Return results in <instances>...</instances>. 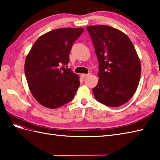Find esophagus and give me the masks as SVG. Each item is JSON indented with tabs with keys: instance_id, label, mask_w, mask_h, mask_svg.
Returning <instances> with one entry per match:
<instances>
[{
	"instance_id": "34e87169",
	"label": "esophagus",
	"mask_w": 160,
	"mask_h": 160,
	"mask_svg": "<svg viewBox=\"0 0 160 160\" xmlns=\"http://www.w3.org/2000/svg\"><path fill=\"white\" fill-rule=\"evenodd\" d=\"M89 75H90V73H89V74H81L80 75V77L84 79V78H87L88 76H89Z\"/></svg>"
}]
</instances>
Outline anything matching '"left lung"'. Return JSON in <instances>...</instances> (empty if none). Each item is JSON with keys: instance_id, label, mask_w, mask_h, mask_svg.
<instances>
[{"instance_id": "obj_1", "label": "left lung", "mask_w": 160, "mask_h": 160, "mask_svg": "<svg viewBox=\"0 0 160 160\" xmlns=\"http://www.w3.org/2000/svg\"><path fill=\"white\" fill-rule=\"evenodd\" d=\"M99 63L98 83L92 89L99 102L120 107L133 96L141 76L140 58L124 33L107 25L87 28Z\"/></svg>"}]
</instances>
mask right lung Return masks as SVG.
<instances>
[{"mask_svg":"<svg viewBox=\"0 0 160 160\" xmlns=\"http://www.w3.org/2000/svg\"><path fill=\"white\" fill-rule=\"evenodd\" d=\"M83 28H60L41 36L25 63V73L33 96L43 107L57 108L72 100L80 86L79 76L64 65L73 42Z\"/></svg>","mask_w":160,"mask_h":160,"instance_id":"1","label":"right lung"}]
</instances>
